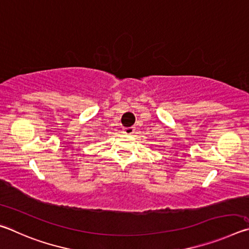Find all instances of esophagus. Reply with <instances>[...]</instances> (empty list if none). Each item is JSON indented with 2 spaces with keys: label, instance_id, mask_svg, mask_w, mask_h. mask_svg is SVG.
<instances>
[{
  "label": "esophagus",
  "instance_id": "1",
  "mask_svg": "<svg viewBox=\"0 0 249 249\" xmlns=\"http://www.w3.org/2000/svg\"><path fill=\"white\" fill-rule=\"evenodd\" d=\"M123 132H124L125 134H127V135H132V134H134V132H135V128H134V127H125V128L123 129Z\"/></svg>",
  "mask_w": 249,
  "mask_h": 249
}]
</instances>
